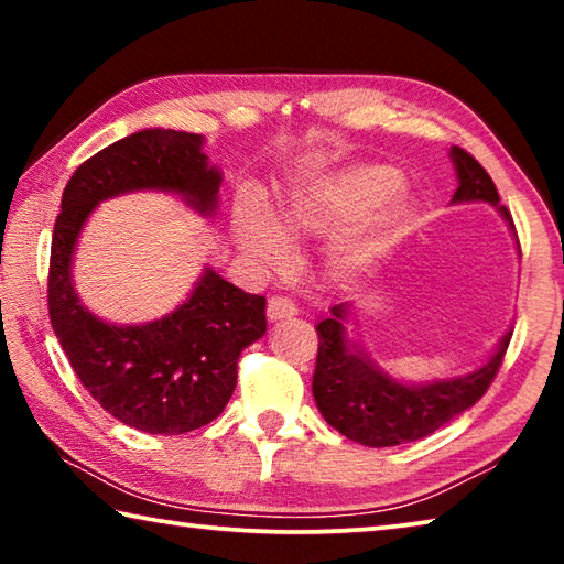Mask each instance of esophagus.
I'll list each match as a JSON object with an SVG mask.
<instances>
[{
	"label": "esophagus",
	"mask_w": 564,
	"mask_h": 564,
	"mask_svg": "<svg viewBox=\"0 0 564 564\" xmlns=\"http://www.w3.org/2000/svg\"><path fill=\"white\" fill-rule=\"evenodd\" d=\"M265 316H269V321L293 318L299 316V308H295V303H291L289 299H283V295H273L269 305H265Z\"/></svg>",
	"instance_id": "1"
}]
</instances>
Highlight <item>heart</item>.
<instances>
[{
    "mask_svg": "<svg viewBox=\"0 0 564 564\" xmlns=\"http://www.w3.org/2000/svg\"><path fill=\"white\" fill-rule=\"evenodd\" d=\"M403 174L390 164H350L328 174L291 184L271 208L241 198L234 208V234L241 251L263 269L279 271L291 261L289 243L346 231L356 221L358 231L330 246L328 265L340 279H352L368 269L380 243L405 221L408 198L400 194Z\"/></svg>",
    "mask_w": 564,
    "mask_h": 564,
    "instance_id": "b5f03b06",
    "label": "heart"
}]
</instances>
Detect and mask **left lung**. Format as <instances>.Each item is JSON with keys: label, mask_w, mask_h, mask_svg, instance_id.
Instances as JSON below:
<instances>
[{"label": "left lung", "mask_w": 564, "mask_h": 564, "mask_svg": "<svg viewBox=\"0 0 564 564\" xmlns=\"http://www.w3.org/2000/svg\"><path fill=\"white\" fill-rule=\"evenodd\" d=\"M451 161L457 188L451 204H490L514 234L512 216L500 206V194L467 151L453 147ZM520 251V246H518ZM318 358L313 373V398L321 415L348 441L368 447H393L420 441L473 408L498 373L512 330L505 333L490 358L463 376L423 380L395 378L370 356L356 336V308L338 303L318 321Z\"/></svg>", "instance_id": "1"}]
</instances>
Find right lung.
Returning <instances> with one entry per match:
<instances>
[{
  "instance_id": "obj_1",
  "label": "right lung",
  "mask_w": 564,
  "mask_h": 564,
  "mask_svg": "<svg viewBox=\"0 0 564 564\" xmlns=\"http://www.w3.org/2000/svg\"><path fill=\"white\" fill-rule=\"evenodd\" d=\"M204 144L202 133L161 127L113 141L74 171L54 224V336L91 398L123 425L151 435H181L221 415L236 388L238 356L265 333V299L204 265L166 316L109 323L76 293L74 253L99 204L133 191L171 194L198 216H216L224 174Z\"/></svg>"
}]
</instances>
